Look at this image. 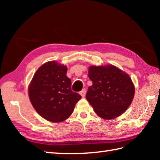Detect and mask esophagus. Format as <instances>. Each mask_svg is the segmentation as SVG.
<instances>
[{"label":"esophagus","mask_w":160,"mask_h":160,"mask_svg":"<svg viewBox=\"0 0 160 160\" xmlns=\"http://www.w3.org/2000/svg\"><path fill=\"white\" fill-rule=\"evenodd\" d=\"M80 94L81 95V96H82V98H84V96H85V94H86V89H83L80 92Z\"/></svg>","instance_id":"esophagus-1"}]
</instances>
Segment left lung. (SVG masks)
<instances>
[{"mask_svg":"<svg viewBox=\"0 0 160 160\" xmlns=\"http://www.w3.org/2000/svg\"><path fill=\"white\" fill-rule=\"evenodd\" d=\"M88 74L93 84L88 88L86 98L98 116L112 120L124 113L135 94L128 75L111 64L91 66Z\"/></svg>","mask_w":160,"mask_h":160,"instance_id":"obj_1","label":"left lung"}]
</instances>
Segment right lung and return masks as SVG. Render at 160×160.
I'll return each instance as SVG.
<instances>
[{
  "mask_svg": "<svg viewBox=\"0 0 160 160\" xmlns=\"http://www.w3.org/2000/svg\"><path fill=\"white\" fill-rule=\"evenodd\" d=\"M67 67L56 61L47 62L36 71L29 84L31 103L40 116L52 122L67 120L81 96L71 91Z\"/></svg>",
  "mask_w": 160,
  "mask_h": 160,
  "instance_id": "right-lung-1",
  "label": "right lung"
}]
</instances>
